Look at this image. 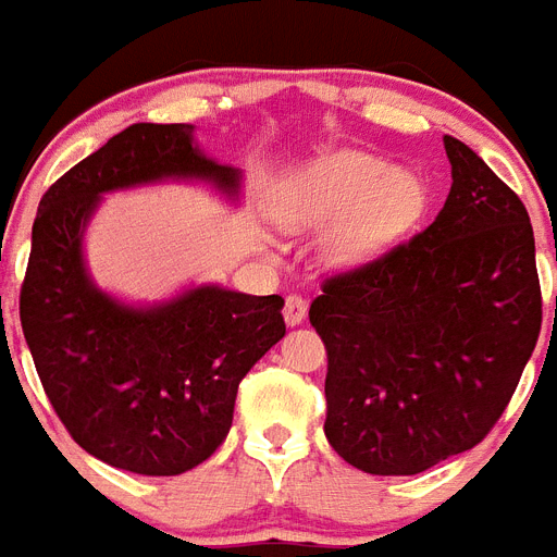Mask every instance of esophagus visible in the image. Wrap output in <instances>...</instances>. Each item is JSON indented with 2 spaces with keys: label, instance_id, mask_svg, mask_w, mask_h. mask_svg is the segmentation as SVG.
I'll return each instance as SVG.
<instances>
[{
  "label": "esophagus",
  "instance_id": "1",
  "mask_svg": "<svg viewBox=\"0 0 557 557\" xmlns=\"http://www.w3.org/2000/svg\"><path fill=\"white\" fill-rule=\"evenodd\" d=\"M307 315V301L301 299V296H296V293H290L287 299H284V322L290 324H301L305 322Z\"/></svg>",
  "mask_w": 557,
  "mask_h": 557
}]
</instances>
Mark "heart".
Wrapping results in <instances>:
<instances>
[{"instance_id": "heart-1", "label": "heart", "mask_w": 557, "mask_h": 557, "mask_svg": "<svg viewBox=\"0 0 557 557\" xmlns=\"http://www.w3.org/2000/svg\"><path fill=\"white\" fill-rule=\"evenodd\" d=\"M425 209L420 177L391 169L364 152L331 154L293 177L282 198V221L293 230L335 224L324 256L331 264L354 267L380 256Z\"/></svg>"}]
</instances>
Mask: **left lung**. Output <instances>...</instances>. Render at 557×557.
<instances>
[{"instance_id":"obj_1","label":"left lung","mask_w":557,"mask_h":557,"mask_svg":"<svg viewBox=\"0 0 557 557\" xmlns=\"http://www.w3.org/2000/svg\"><path fill=\"white\" fill-rule=\"evenodd\" d=\"M451 193L422 233L327 275L310 324L327 350L333 451L420 474L495 429L541 333L535 235L518 195L457 137Z\"/></svg>"}]
</instances>
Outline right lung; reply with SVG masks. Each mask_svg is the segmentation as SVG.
<instances>
[{"mask_svg":"<svg viewBox=\"0 0 557 557\" xmlns=\"http://www.w3.org/2000/svg\"><path fill=\"white\" fill-rule=\"evenodd\" d=\"M193 128L135 123L48 186L20 290L39 382L74 443L149 478L215 455L238 382L287 331L282 296L195 287L166 305L128 307L88 278L79 242L102 193L160 177L238 189V172L198 152Z\"/></svg>","mask_w":557,"mask_h":557,"instance_id":"right-lung-1","label":"right lung"}]
</instances>
